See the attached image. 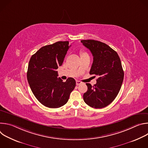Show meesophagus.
I'll use <instances>...</instances> for the list:
<instances>
[{"mask_svg": "<svg viewBox=\"0 0 148 148\" xmlns=\"http://www.w3.org/2000/svg\"><path fill=\"white\" fill-rule=\"evenodd\" d=\"M82 84V82L81 81H76V85L77 86H79V85H80V84Z\"/></svg>", "mask_w": 148, "mask_h": 148, "instance_id": "34e87169", "label": "esophagus"}]
</instances>
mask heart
<instances>
[{
  "instance_id": "heart-1",
  "label": "heart",
  "mask_w": 148,
  "mask_h": 148,
  "mask_svg": "<svg viewBox=\"0 0 148 148\" xmlns=\"http://www.w3.org/2000/svg\"><path fill=\"white\" fill-rule=\"evenodd\" d=\"M80 55H81V57L84 56H88V54L87 53V52H86L85 51H84V50H81L80 51Z\"/></svg>"
}]
</instances>
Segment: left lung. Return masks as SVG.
I'll use <instances>...</instances> for the list:
<instances>
[{
  "label": "left lung",
  "mask_w": 148,
  "mask_h": 148,
  "mask_svg": "<svg viewBox=\"0 0 148 148\" xmlns=\"http://www.w3.org/2000/svg\"><path fill=\"white\" fill-rule=\"evenodd\" d=\"M81 42L93 56L90 74L98 77L94 86L86 84L88 90L83 95L84 101L92 108H104L115 99L121 88L124 73L120 58L115 50L102 42L94 40Z\"/></svg>",
  "instance_id": "8db88e82"
}]
</instances>
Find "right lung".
Segmentation results:
<instances>
[{
    "label": "right lung",
    "mask_w": 148,
    "mask_h": 148,
    "mask_svg": "<svg viewBox=\"0 0 148 148\" xmlns=\"http://www.w3.org/2000/svg\"><path fill=\"white\" fill-rule=\"evenodd\" d=\"M70 47L68 41H57L42 47L30 58L27 72L28 82L37 99L48 108L65 105L75 87L73 78L66 82L57 78V69L62 64Z\"/></svg>",
    "instance_id": "add662e5"
}]
</instances>
